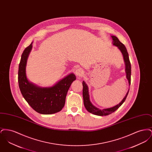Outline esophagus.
Masks as SVG:
<instances>
[{
  "instance_id": "esophagus-1",
  "label": "esophagus",
  "mask_w": 152,
  "mask_h": 152,
  "mask_svg": "<svg viewBox=\"0 0 152 152\" xmlns=\"http://www.w3.org/2000/svg\"><path fill=\"white\" fill-rule=\"evenodd\" d=\"M75 73H76V75L77 76L81 77L82 75H83V74L84 73V71H83V70L82 69L78 68V69H77L76 70Z\"/></svg>"
}]
</instances>
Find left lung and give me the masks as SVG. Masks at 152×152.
<instances>
[{"label": "left lung", "instance_id": "8db88e82", "mask_svg": "<svg viewBox=\"0 0 152 152\" xmlns=\"http://www.w3.org/2000/svg\"><path fill=\"white\" fill-rule=\"evenodd\" d=\"M112 39L113 40V45L115 46H117L119 50L121 51L123 53V56H124V61L125 63V65H126V68L125 71L126 73V78L128 80L129 86L130 85V81H131V64H130V60L129 58V55L128 53L127 50L125 47V46L121 42H120L118 39L115 36H112ZM83 100H84V104L86 107V108L87 110L92 113L94 114L95 115L97 116H107L108 115H110L116 111L117 109L119 108V107L123 104L128 94L129 93V91L127 92L126 96L123 99V100L121 102H120L118 104H117L116 106L110 108L104 109H100L97 108L95 107L94 105L91 103L89 100V93H88V88L86 84V83L83 81Z\"/></svg>", "mask_w": 152, "mask_h": 152}]
</instances>
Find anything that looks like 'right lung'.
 <instances>
[{
  "mask_svg": "<svg viewBox=\"0 0 152 152\" xmlns=\"http://www.w3.org/2000/svg\"><path fill=\"white\" fill-rule=\"evenodd\" d=\"M32 42L25 48L19 65V87L24 99L36 112L50 115L60 112L65 105V97L72 83L76 80L73 73L59 81L54 86L40 88L29 83L26 75V66Z\"/></svg>",
  "mask_w": 152,
  "mask_h": 152,
  "instance_id": "obj_1",
  "label": "right lung"
}]
</instances>
